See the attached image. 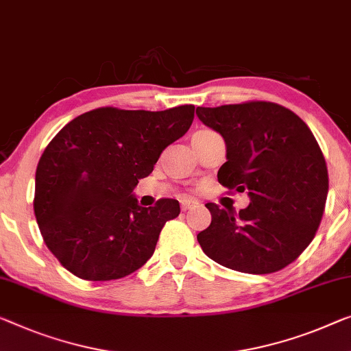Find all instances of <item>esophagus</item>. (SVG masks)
<instances>
[{
    "label": "esophagus",
    "mask_w": 351,
    "mask_h": 351,
    "mask_svg": "<svg viewBox=\"0 0 351 351\" xmlns=\"http://www.w3.org/2000/svg\"><path fill=\"white\" fill-rule=\"evenodd\" d=\"M198 203L195 200H192V198H184V200H181V209L182 211H187V209L191 208H195Z\"/></svg>",
    "instance_id": "obj_1"
}]
</instances>
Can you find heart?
Returning a JSON list of instances; mask_svg holds the SVG:
<instances>
[{
    "mask_svg": "<svg viewBox=\"0 0 351 351\" xmlns=\"http://www.w3.org/2000/svg\"><path fill=\"white\" fill-rule=\"evenodd\" d=\"M202 132H203V130H202Z\"/></svg>",
    "mask_w": 351,
    "mask_h": 351,
    "instance_id": "heart-1",
    "label": "heart"
}]
</instances>
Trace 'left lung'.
<instances>
[{
    "label": "left lung",
    "instance_id": "obj_1",
    "mask_svg": "<svg viewBox=\"0 0 351 351\" xmlns=\"http://www.w3.org/2000/svg\"><path fill=\"white\" fill-rule=\"evenodd\" d=\"M195 113L226 142L219 182L250 198L238 214L206 203L211 223L197 234L203 252L239 273L285 268L311 244L325 211L328 169L315 137L298 114L273 102Z\"/></svg>",
    "mask_w": 351,
    "mask_h": 351
}]
</instances>
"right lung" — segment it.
I'll return each instance as SVG.
<instances>
[{"instance_id": "right-lung-1", "label": "right lung", "mask_w": 351, "mask_h": 351, "mask_svg": "<svg viewBox=\"0 0 351 351\" xmlns=\"http://www.w3.org/2000/svg\"><path fill=\"white\" fill-rule=\"evenodd\" d=\"M193 106L162 112L91 110L67 123L42 153L34 214L50 252L85 280L121 279L151 258L180 203L143 208L134 195L167 146L193 121Z\"/></svg>"}]
</instances>
